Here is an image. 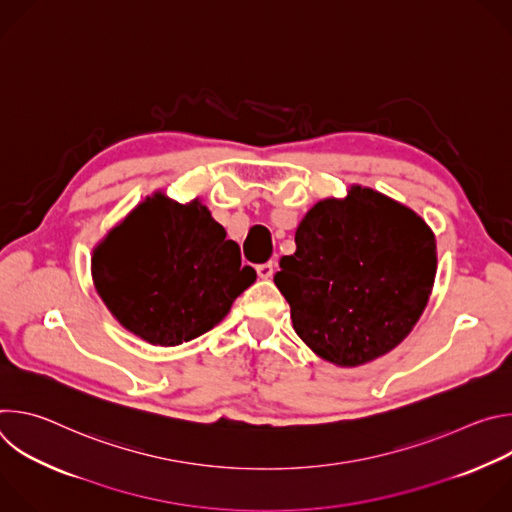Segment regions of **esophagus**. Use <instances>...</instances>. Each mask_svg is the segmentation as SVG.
Segmentation results:
<instances>
[{
  "label": "esophagus",
  "instance_id": "obj_1",
  "mask_svg": "<svg viewBox=\"0 0 512 512\" xmlns=\"http://www.w3.org/2000/svg\"><path fill=\"white\" fill-rule=\"evenodd\" d=\"M273 271H275V263H273V261H267V263L257 265V275H259L261 279H269V277L273 275Z\"/></svg>",
  "mask_w": 512,
  "mask_h": 512
}]
</instances>
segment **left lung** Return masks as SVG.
<instances>
[{"label":"left lung","instance_id":"1","mask_svg":"<svg viewBox=\"0 0 512 512\" xmlns=\"http://www.w3.org/2000/svg\"><path fill=\"white\" fill-rule=\"evenodd\" d=\"M437 255L413 210L352 186L318 202L296 231V253L273 281L298 336L322 358L358 367L393 350L423 314Z\"/></svg>","mask_w":512,"mask_h":512}]
</instances>
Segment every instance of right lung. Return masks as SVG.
I'll return each mask as SVG.
<instances>
[{
	"instance_id": "1",
	"label": "right lung",
	"mask_w": 512,
	"mask_h": 512,
	"mask_svg": "<svg viewBox=\"0 0 512 512\" xmlns=\"http://www.w3.org/2000/svg\"><path fill=\"white\" fill-rule=\"evenodd\" d=\"M93 279L121 326L176 346L221 322L257 273L206 206L156 194L95 251Z\"/></svg>"
}]
</instances>
